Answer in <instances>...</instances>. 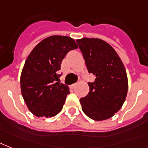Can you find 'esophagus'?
Wrapping results in <instances>:
<instances>
[{
  "mask_svg": "<svg viewBox=\"0 0 148 148\" xmlns=\"http://www.w3.org/2000/svg\"><path fill=\"white\" fill-rule=\"evenodd\" d=\"M76 86H77V84H73L71 85V88L74 89L75 87H76Z\"/></svg>",
  "mask_w": 148,
  "mask_h": 148,
  "instance_id": "esophagus-1",
  "label": "esophagus"
}]
</instances>
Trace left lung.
<instances>
[{
    "instance_id": "8db88e82",
    "label": "left lung",
    "mask_w": 148,
    "mask_h": 148,
    "mask_svg": "<svg viewBox=\"0 0 148 148\" xmlns=\"http://www.w3.org/2000/svg\"><path fill=\"white\" fill-rule=\"evenodd\" d=\"M89 73L96 76L88 83L90 92L80 99L83 112L95 121L112 117L122 108L128 93L125 68L115 49L94 38L77 39Z\"/></svg>"
}]
</instances>
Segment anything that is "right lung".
Masks as SVG:
<instances>
[{
  "instance_id": "1",
  "label": "right lung",
  "mask_w": 148,
  "mask_h": 148,
  "mask_svg": "<svg viewBox=\"0 0 148 148\" xmlns=\"http://www.w3.org/2000/svg\"><path fill=\"white\" fill-rule=\"evenodd\" d=\"M77 48L71 37L51 36L41 41L28 55L21 72L20 88L34 116L51 118L62 111L70 91L67 85L56 82L61 76L58 71L68 51Z\"/></svg>"
}]
</instances>
